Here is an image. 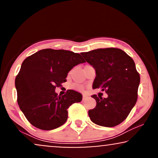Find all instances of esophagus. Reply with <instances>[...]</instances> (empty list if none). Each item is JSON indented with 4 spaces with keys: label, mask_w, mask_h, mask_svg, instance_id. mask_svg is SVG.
<instances>
[{
    "label": "esophagus",
    "mask_w": 158,
    "mask_h": 158,
    "mask_svg": "<svg viewBox=\"0 0 158 158\" xmlns=\"http://www.w3.org/2000/svg\"><path fill=\"white\" fill-rule=\"evenodd\" d=\"M86 98H88V96L86 95V94H83V101L86 100Z\"/></svg>",
    "instance_id": "obj_1"
}]
</instances>
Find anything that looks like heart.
Returning a JSON list of instances; mask_svg holds the SVG:
<instances>
[{"label":"heart","mask_w":158,"mask_h":158,"mask_svg":"<svg viewBox=\"0 0 158 158\" xmlns=\"http://www.w3.org/2000/svg\"><path fill=\"white\" fill-rule=\"evenodd\" d=\"M71 87L72 89H74L75 90H77V91H83V86H81V85H79V84H72Z\"/></svg>","instance_id":"1"}]
</instances>
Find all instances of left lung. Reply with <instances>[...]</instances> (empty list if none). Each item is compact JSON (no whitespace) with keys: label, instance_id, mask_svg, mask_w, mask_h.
Segmentation results:
<instances>
[{"label":"left lung","instance_id":"8db88e82","mask_svg":"<svg viewBox=\"0 0 158 158\" xmlns=\"http://www.w3.org/2000/svg\"><path fill=\"white\" fill-rule=\"evenodd\" d=\"M95 69L92 87L101 88L106 98L94 94L95 108L89 111L91 120L97 125L113 127L126 120L138 100L140 74L130 56L118 48L98 49L81 53Z\"/></svg>","mask_w":158,"mask_h":158}]
</instances>
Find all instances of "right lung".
I'll list each match as a JSON object with an SVG mask.
<instances>
[{"mask_svg": "<svg viewBox=\"0 0 158 158\" xmlns=\"http://www.w3.org/2000/svg\"><path fill=\"white\" fill-rule=\"evenodd\" d=\"M85 62L78 53L52 49L40 50L23 60L15 83L18 105L31 125L52 130L66 123L69 107L82 101V94L69 89L60 96L55 90L66 82L74 66Z\"/></svg>", "mask_w": 158, "mask_h": 158, "instance_id": "add662e5", "label": "right lung"}]
</instances>
